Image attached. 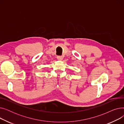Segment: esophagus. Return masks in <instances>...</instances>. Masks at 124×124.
Listing matches in <instances>:
<instances>
[{
  "label": "esophagus",
  "instance_id": "obj_1",
  "mask_svg": "<svg viewBox=\"0 0 124 124\" xmlns=\"http://www.w3.org/2000/svg\"><path fill=\"white\" fill-rule=\"evenodd\" d=\"M57 59L58 60L62 61L63 60V57L62 56H57Z\"/></svg>",
  "mask_w": 124,
  "mask_h": 124
}]
</instances>
